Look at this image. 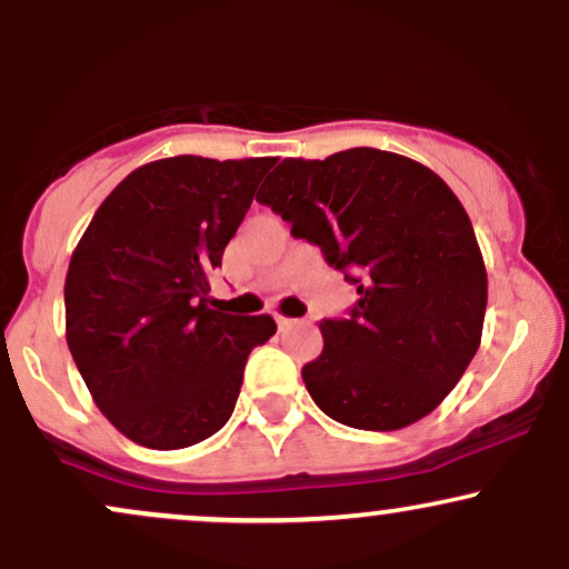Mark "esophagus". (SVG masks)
<instances>
[{"instance_id":"1","label":"esophagus","mask_w":569,"mask_h":569,"mask_svg":"<svg viewBox=\"0 0 569 569\" xmlns=\"http://www.w3.org/2000/svg\"><path fill=\"white\" fill-rule=\"evenodd\" d=\"M276 321H278V329H280V331L293 329V326L299 323V321H293V318H283V316H276Z\"/></svg>"}]
</instances>
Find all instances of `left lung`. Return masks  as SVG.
I'll use <instances>...</instances> for the list:
<instances>
[{
    "instance_id": "obj_1",
    "label": "left lung",
    "mask_w": 569,
    "mask_h": 569,
    "mask_svg": "<svg viewBox=\"0 0 569 569\" xmlns=\"http://www.w3.org/2000/svg\"><path fill=\"white\" fill-rule=\"evenodd\" d=\"M358 286L302 369L318 409L361 430L430 415L481 342L487 270L462 202L420 162L356 147L283 160L257 194Z\"/></svg>"
}]
</instances>
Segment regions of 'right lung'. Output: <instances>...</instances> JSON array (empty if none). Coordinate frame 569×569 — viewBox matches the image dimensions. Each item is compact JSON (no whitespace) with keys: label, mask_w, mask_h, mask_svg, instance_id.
<instances>
[{"label":"right lung","mask_w":569,"mask_h":569,"mask_svg":"<svg viewBox=\"0 0 569 569\" xmlns=\"http://www.w3.org/2000/svg\"><path fill=\"white\" fill-rule=\"evenodd\" d=\"M276 158L179 154L112 189L71 253L67 342L96 407L130 441L184 449L230 420L270 316L213 310L208 278Z\"/></svg>","instance_id":"add662e5"}]
</instances>
